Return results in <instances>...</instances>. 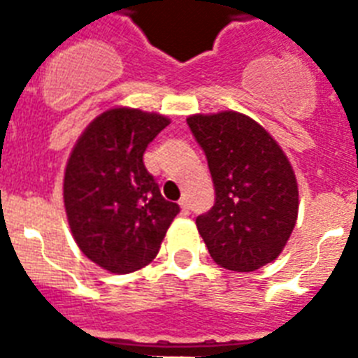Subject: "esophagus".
Wrapping results in <instances>:
<instances>
[{"label":"esophagus","mask_w":358,"mask_h":358,"mask_svg":"<svg viewBox=\"0 0 358 358\" xmlns=\"http://www.w3.org/2000/svg\"><path fill=\"white\" fill-rule=\"evenodd\" d=\"M178 204H180V210H182V215H189V202H187L185 196L178 202Z\"/></svg>","instance_id":"esophagus-1"}]
</instances>
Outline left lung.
Listing matches in <instances>:
<instances>
[{
	"mask_svg": "<svg viewBox=\"0 0 358 358\" xmlns=\"http://www.w3.org/2000/svg\"><path fill=\"white\" fill-rule=\"evenodd\" d=\"M187 126L215 185V204L196 217V229L215 264L256 271L280 255L297 221L294 169L277 141L245 115H193Z\"/></svg>",
	"mask_w": 358,
	"mask_h": 358,
	"instance_id": "left-lung-1",
	"label": "left lung"
}]
</instances>
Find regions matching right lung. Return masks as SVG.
Returning a JSON list of instances; mask_svg holds the SVG:
<instances>
[{"label": "right lung", "mask_w": 358, "mask_h": 358, "mask_svg": "<svg viewBox=\"0 0 358 358\" xmlns=\"http://www.w3.org/2000/svg\"><path fill=\"white\" fill-rule=\"evenodd\" d=\"M169 126L163 115L117 108L92 120L64 171V208L81 252L111 273L137 271L156 258L176 202L165 201L143 154Z\"/></svg>", "instance_id": "right-lung-1"}]
</instances>
